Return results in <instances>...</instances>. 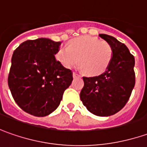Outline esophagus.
Segmentation results:
<instances>
[{"label": "esophagus", "instance_id": "34e87169", "mask_svg": "<svg viewBox=\"0 0 147 147\" xmlns=\"http://www.w3.org/2000/svg\"><path fill=\"white\" fill-rule=\"evenodd\" d=\"M73 77L74 78H76V77H80V75H79L76 72H73Z\"/></svg>", "mask_w": 147, "mask_h": 147}]
</instances>
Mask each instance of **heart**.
Wrapping results in <instances>:
<instances>
[{
	"mask_svg": "<svg viewBox=\"0 0 147 147\" xmlns=\"http://www.w3.org/2000/svg\"><path fill=\"white\" fill-rule=\"evenodd\" d=\"M55 58L66 68H71L80 62V67L89 76L104 72L111 63L112 48L110 44L91 36L72 39L68 47H61Z\"/></svg>",
	"mask_w": 147,
	"mask_h": 147,
	"instance_id": "b5f03b06",
	"label": "heart"
}]
</instances>
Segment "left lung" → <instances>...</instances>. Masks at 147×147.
<instances>
[{
	"instance_id": "8db88e82",
	"label": "left lung",
	"mask_w": 147,
	"mask_h": 147,
	"mask_svg": "<svg viewBox=\"0 0 147 147\" xmlns=\"http://www.w3.org/2000/svg\"><path fill=\"white\" fill-rule=\"evenodd\" d=\"M99 36L111 46L112 58L105 72L98 76H84L80 97L92 114L109 116L123 108L131 96L135 85V59L127 46L115 37L106 34Z\"/></svg>"
}]
</instances>
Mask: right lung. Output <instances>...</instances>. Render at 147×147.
Segmentation results:
<instances>
[{
	"instance_id": "1",
	"label": "right lung",
	"mask_w": 147,
	"mask_h": 147,
	"mask_svg": "<svg viewBox=\"0 0 147 147\" xmlns=\"http://www.w3.org/2000/svg\"><path fill=\"white\" fill-rule=\"evenodd\" d=\"M61 42L28 40L13 51L8 84L15 102L28 114L46 116L59 106L73 80L72 71L55 58Z\"/></svg>"
}]
</instances>
